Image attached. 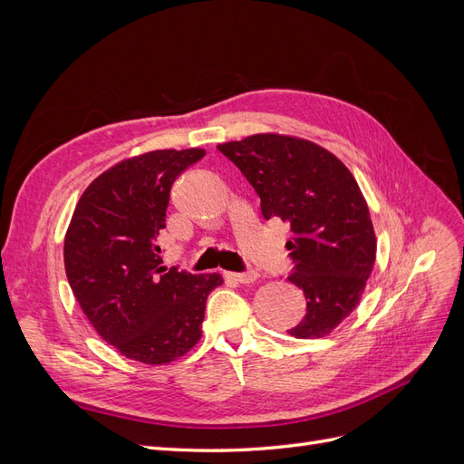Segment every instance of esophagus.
I'll return each instance as SVG.
<instances>
[{"mask_svg":"<svg viewBox=\"0 0 464 464\" xmlns=\"http://www.w3.org/2000/svg\"><path fill=\"white\" fill-rule=\"evenodd\" d=\"M224 276L234 280V283H240V285H251L256 283L259 278V275L256 271H247V273H224Z\"/></svg>","mask_w":464,"mask_h":464,"instance_id":"esophagus-1","label":"esophagus"}]
</instances>
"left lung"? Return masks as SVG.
<instances>
[{
	"instance_id": "1",
	"label": "left lung",
	"mask_w": 464,
	"mask_h": 464,
	"mask_svg": "<svg viewBox=\"0 0 464 464\" xmlns=\"http://www.w3.org/2000/svg\"><path fill=\"white\" fill-rule=\"evenodd\" d=\"M257 191L261 213L290 224L288 276L307 312L288 334L327 336L354 312L375 265L370 208L348 168L307 139L257 133L218 145Z\"/></svg>"
}]
</instances>
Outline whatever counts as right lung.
<instances>
[{
  "instance_id": "right-lung-1",
  "label": "right lung",
  "mask_w": 464,
  "mask_h": 464,
  "mask_svg": "<svg viewBox=\"0 0 464 464\" xmlns=\"http://www.w3.org/2000/svg\"><path fill=\"white\" fill-rule=\"evenodd\" d=\"M203 149H164L125 159L82 191L65 232L69 286L94 331L125 358L162 366L199 343L218 273L160 266V230L174 179Z\"/></svg>"
}]
</instances>
